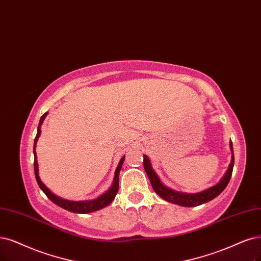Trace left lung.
<instances>
[{
  "mask_svg": "<svg viewBox=\"0 0 261 261\" xmlns=\"http://www.w3.org/2000/svg\"><path fill=\"white\" fill-rule=\"evenodd\" d=\"M230 149L231 152H232V156H231V162L229 165V168L227 172L225 173L224 177L220 179L218 184L215 186L211 187L206 190H203L201 192H198V194H185V192H178L175 190H172L165 185L162 184L160 178L156 174V172L153 171L150 160L146 155L144 156V169H145L146 174L150 180V184L155 190L156 194L161 197L163 200H166L170 203H174L180 206H185V207H191V206H198L203 203H206V202L213 200L216 198L219 194L223 192V190L227 187L228 182L231 178V175H232V170H233V165H234V156H233V147H232V143L230 142Z\"/></svg>",
  "mask_w": 261,
  "mask_h": 261,
  "instance_id": "1",
  "label": "left lung"
}]
</instances>
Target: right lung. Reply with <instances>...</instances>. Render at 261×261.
Masks as SVG:
<instances>
[{
  "mask_svg": "<svg viewBox=\"0 0 261 261\" xmlns=\"http://www.w3.org/2000/svg\"><path fill=\"white\" fill-rule=\"evenodd\" d=\"M47 116V113H45L41 119H40V123H38V127H37V133H36V137L34 140V146H33V152H34V172H35V178L38 186L40 188L44 191V194L47 196V198L51 200L55 204L59 205L60 207L66 210V211H70L73 212V213H80V214H86V213H91V212L94 211H98L101 210L103 207H105L106 205H109L111 202L115 199L116 195H117L118 192V188H119V172L121 170L122 167V163L124 161V156L120 159L119 161V165L116 169L115 172V176H114V181H113V185L111 186V188L104 192L103 195H101L99 198H96L94 200H89V201H70V200H64L61 199L59 197H57L56 195H54L53 192L48 189L44 184L43 181L41 180L40 176H38V166H37V160H36V152H35V147H36V143L38 138L41 136V125L45 119V117Z\"/></svg>",
  "mask_w": 261,
  "mask_h": 261,
  "instance_id": "add662e5",
  "label": "right lung"
}]
</instances>
